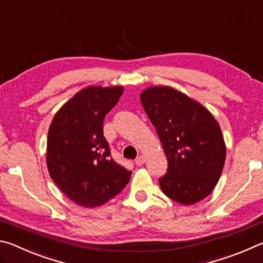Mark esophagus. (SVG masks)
<instances>
[{
  "label": "esophagus",
  "mask_w": 263,
  "mask_h": 263,
  "mask_svg": "<svg viewBox=\"0 0 263 263\" xmlns=\"http://www.w3.org/2000/svg\"><path fill=\"white\" fill-rule=\"evenodd\" d=\"M145 161H146V159L144 155H139V157H138L136 160V164L137 166H141V164L145 163Z\"/></svg>",
  "instance_id": "obj_1"
}]
</instances>
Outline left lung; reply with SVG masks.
<instances>
[{"label": "left lung", "mask_w": 263, "mask_h": 263, "mask_svg": "<svg viewBox=\"0 0 263 263\" xmlns=\"http://www.w3.org/2000/svg\"><path fill=\"white\" fill-rule=\"evenodd\" d=\"M167 155V173L159 179L162 193L191 205L218 183L226 147L219 125L197 102L171 87H152L140 95Z\"/></svg>", "instance_id": "left-lung-1"}]
</instances>
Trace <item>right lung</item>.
I'll list each match as a JSON object with an SVG mask.
<instances>
[{"label": "right lung", "instance_id": "obj_1", "mask_svg": "<svg viewBox=\"0 0 263 263\" xmlns=\"http://www.w3.org/2000/svg\"><path fill=\"white\" fill-rule=\"evenodd\" d=\"M122 87H88L61 106L47 135L48 173L74 203L95 208L121 193L131 171L111 158L103 135L105 115L117 104Z\"/></svg>", "mask_w": 263, "mask_h": 263}]
</instances>
